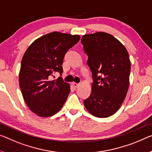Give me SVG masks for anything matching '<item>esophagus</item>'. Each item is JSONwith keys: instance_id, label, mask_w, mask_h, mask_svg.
I'll use <instances>...</instances> for the list:
<instances>
[{"instance_id": "1", "label": "esophagus", "mask_w": 152, "mask_h": 152, "mask_svg": "<svg viewBox=\"0 0 152 152\" xmlns=\"http://www.w3.org/2000/svg\"><path fill=\"white\" fill-rule=\"evenodd\" d=\"M79 84H78V83H72V86H73V87L74 88H78V86H79Z\"/></svg>"}]
</instances>
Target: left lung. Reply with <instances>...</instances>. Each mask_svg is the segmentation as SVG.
Listing matches in <instances>:
<instances>
[{
  "label": "left lung",
  "mask_w": 152,
  "mask_h": 152,
  "mask_svg": "<svg viewBox=\"0 0 152 152\" xmlns=\"http://www.w3.org/2000/svg\"><path fill=\"white\" fill-rule=\"evenodd\" d=\"M81 42L93 78L91 95L84 105L96 117H109L118 110L128 91L129 53L119 40L105 32L84 35Z\"/></svg>",
  "instance_id": "8db88e82"
}]
</instances>
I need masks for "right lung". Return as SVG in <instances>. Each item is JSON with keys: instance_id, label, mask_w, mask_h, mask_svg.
Here are the masks:
<instances>
[{"instance_id": "1", "label": "right lung", "mask_w": 152, "mask_h": 152, "mask_svg": "<svg viewBox=\"0 0 152 152\" xmlns=\"http://www.w3.org/2000/svg\"><path fill=\"white\" fill-rule=\"evenodd\" d=\"M80 38L79 35L54 32L38 38L26 50L19 80L24 101L34 114L51 116L63 107L69 86L61 77L56 80L52 77L56 72L61 76L65 55Z\"/></svg>"}]
</instances>
